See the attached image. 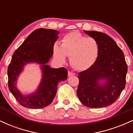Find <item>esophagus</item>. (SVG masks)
Segmentation results:
<instances>
[{
	"instance_id": "1",
	"label": "esophagus",
	"mask_w": 133,
	"mask_h": 133,
	"mask_svg": "<svg viewBox=\"0 0 133 133\" xmlns=\"http://www.w3.org/2000/svg\"><path fill=\"white\" fill-rule=\"evenodd\" d=\"M74 73H73L71 71H68V76L69 77H70V76H74Z\"/></svg>"
}]
</instances>
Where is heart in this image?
<instances>
[{"label": "heart", "mask_w": 133, "mask_h": 133, "mask_svg": "<svg viewBox=\"0 0 133 133\" xmlns=\"http://www.w3.org/2000/svg\"><path fill=\"white\" fill-rule=\"evenodd\" d=\"M99 52L98 42L92 37H87L78 32H72L65 35L61 40V45L56 43L53 53L59 62L66 61L70 57V63L76 70L84 71L95 63Z\"/></svg>", "instance_id": "heart-1"}]
</instances>
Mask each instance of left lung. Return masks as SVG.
Listing matches in <instances>:
<instances>
[{
	"label": "left lung",
	"mask_w": 133,
	"mask_h": 133,
	"mask_svg": "<svg viewBox=\"0 0 133 133\" xmlns=\"http://www.w3.org/2000/svg\"><path fill=\"white\" fill-rule=\"evenodd\" d=\"M84 32L97 41L99 52L95 63L78 74L77 95L88 108L108 106L117 100L126 85L128 65L124 53L106 34Z\"/></svg>",
	"instance_id": "left-lung-1"
}]
</instances>
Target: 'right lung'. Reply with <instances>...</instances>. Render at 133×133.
<instances>
[{"mask_svg": "<svg viewBox=\"0 0 133 133\" xmlns=\"http://www.w3.org/2000/svg\"><path fill=\"white\" fill-rule=\"evenodd\" d=\"M57 30L39 28L33 31L13 54L7 70L10 91L20 104L31 109L44 108L54 99L59 82L68 78L64 68H51L47 64L53 55V46L59 37ZM40 65L42 79L34 92L25 95L16 88L18 77L27 63Z\"/></svg>", "mask_w": 133, "mask_h": 133, "instance_id": "right-lung-1", "label": "right lung"}]
</instances>
